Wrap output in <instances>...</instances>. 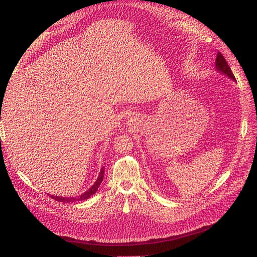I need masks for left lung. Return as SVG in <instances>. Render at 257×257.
Wrapping results in <instances>:
<instances>
[{
  "mask_svg": "<svg viewBox=\"0 0 257 257\" xmlns=\"http://www.w3.org/2000/svg\"><path fill=\"white\" fill-rule=\"evenodd\" d=\"M215 65H216V70H217V71L220 72V74H222V75L227 76V77L230 78V79H232L233 81H235V78H234V76H233V74H232L231 69H230L228 63L226 62L225 57L222 56V54L220 53V52H218V53H217Z\"/></svg>",
  "mask_w": 257,
  "mask_h": 257,
  "instance_id": "obj_1",
  "label": "left lung"
}]
</instances>
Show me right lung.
<instances>
[{
  "instance_id": "right-lung-1",
  "label": "right lung",
  "mask_w": 257,
  "mask_h": 257,
  "mask_svg": "<svg viewBox=\"0 0 257 257\" xmlns=\"http://www.w3.org/2000/svg\"><path fill=\"white\" fill-rule=\"evenodd\" d=\"M103 177H104V167L101 168V172L100 174H98V177L96 181L93 183V186H92L90 189H88L87 191H85L84 193H82L81 195H78V196H70V197H67V196H55V195H50L52 199L56 200L57 202H62V203H74V202H79V201H83V200H87L89 196H91L92 194H94L96 191L98 187H100V185L103 181Z\"/></svg>"
}]
</instances>
